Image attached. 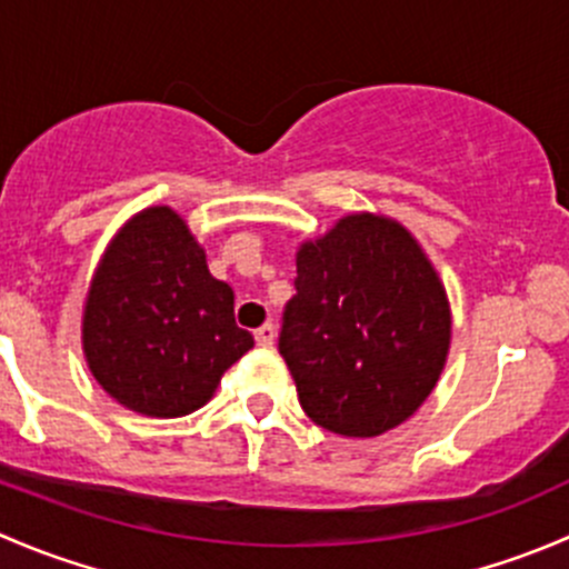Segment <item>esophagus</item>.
<instances>
[{
    "instance_id": "34e87169",
    "label": "esophagus",
    "mask_w": 569,
    "mask_h": 569,
    "mask_svg": "<svg viewBox=\"0 0 569 569\" xmlns=\"http://www.w3.org/2000/svg\"><path fill=\"white\" fill-rule=\"evenodd\" d=\"M256 343H258V347H263V349L272 347V343H274V325H269V321H267V325L258 327V330H256Z\"/></svg>"
}]
</instances>
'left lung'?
Masks as SVG:
<instances>
[{
	"instance_id": "left-lung-1",
	"label": "left lung",
	"mask_w": 569,
	"mask_h": 569,
	"mask_svg": "<svg viewBox=\"0 0 569 569\" xmlns=\"http://www.w3.org/2000/svg\"><path fill=\"white\" fill-rule=\"evenodd\" d=\"M280 355L319 427L377 438L435 391L451 347L438 269L399 220L355 211L297 248Z\"/></svg>"
}]
</instances>
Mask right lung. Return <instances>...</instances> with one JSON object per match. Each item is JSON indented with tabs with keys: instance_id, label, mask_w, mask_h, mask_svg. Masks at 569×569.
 <instances>
[{
	"instance_id": "obj_1",
	"label": "right lung",
	"mask_w": 569,
	"mask_h": 569,
	"mask_svg": "<svg viewBox=\"0 0 569 569\" xmlns=\"http://www.w3.org/2000/svg\"><path fill=\"white\" fill-rule=\"evenodd\" d=\"M252 349L233 289L170 206H148L109 239L82 306L90 375L126 410L181 418L203 407Z\"/></svg>"
}]
</instances>
